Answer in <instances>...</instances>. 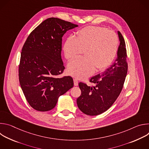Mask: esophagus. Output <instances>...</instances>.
I'll list each match as a JSON object with an SVG mask.
<instances>
[{
    "mask_svg": "<svg viewBox=\"0 0 149 149\" xmlns=\"http://www.w3.org/2000/svg\"><path fill=\"white\" fill-rule=\"evenodd\" d=\"M74 86H78V81H77V79H74Z\"/></svg>",
    "mask_w": 149,
    "mask_h": 149,
    "instance_id": "34e87169",
    "label": "esophagus"
}]
</instances>
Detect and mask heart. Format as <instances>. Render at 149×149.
I'll use <instances>...</instances> for the list:
<instances>
[{"label":"heart","mask_w":149,"mask_h":149,"mask_svg":"<svg viewBox=\"0 0 149 149\" xmlns=\"http://www.w3.org/2000/svg\"><path fill=\"white\" fill-rule=\"evenodd\" d=\"M118 48V38L114 32L105 28L90 26L77 32V37L69 36L63 45L65 58L71 60L84 51L83 58H77L68 65V72L84 79L94 71H101L113 62Z\"/></svg>","instance_id":"heart-1"}]
</instances>
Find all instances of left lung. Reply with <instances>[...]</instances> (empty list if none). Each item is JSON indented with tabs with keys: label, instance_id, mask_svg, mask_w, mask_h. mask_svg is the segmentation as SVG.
I'll list each match as a JSON object with an SVG mask.
<instances>
[{
	"label": "left lung",
	"instance_id": "left-lung-1",
	"mask_svg": "<svg viewBox=\"0 0 149 149\" xmlns=\"http://www.w3.org/2000/svg\"><path fill=\"white\" fill-rule=\"evenodd\" d=\"M120 45L117 56L110 67L91 78L95 86L90 87L79 82L81 95L77 98L79 109L88 116H97L107 111L119 96L127 73V52L125 40L117 31Z\"/></svg>",
	"mask_w": 149,
	"mask_h": 149
}]
</instances>
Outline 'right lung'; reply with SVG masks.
Segmentation results:
<instances>
[{"label": "right lung", "instance_id": "1", "mask_svg": "<svg viewBox=\"0 0 149 149\" xmlns=\"http://www.w3.org/2000/svg\"><path fill=\"white\" fill-rule=\"evenodd\" d=\"M78 26L50 17L27 38L21 52L19 79L25 97L33 109L39 111L53 109L59 97L74 87L71 77L58 76L65 69L61 58L62 38Z\"/></svg>", "mask_w": 149, "mask_h": 149}]
</instances>
